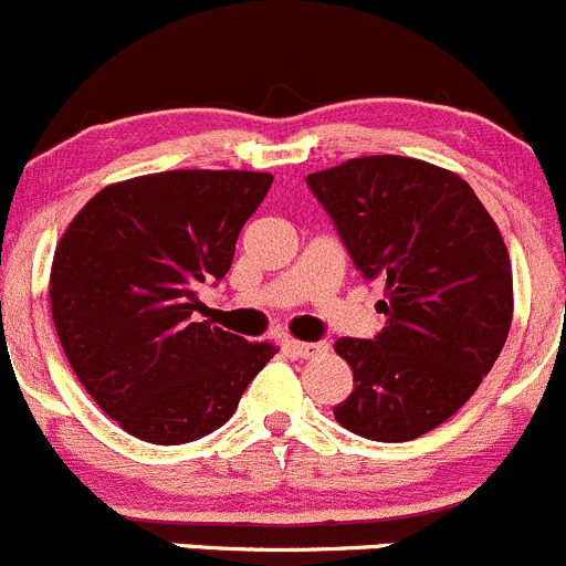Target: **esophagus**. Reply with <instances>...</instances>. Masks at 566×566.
Instances as JSON below:
<instances>
[{
    "label": "esophagus",
    "instance_id": "34e87169",
    "mask_svg": "<svg viewBox=\"0 0 566 566\" xmlns=\"http://www.w3.org/2000/svg\"><path fill=\"white\" fill-rule=\"evenodd\" d=\"M285 352L294 354V357H318V354L326 352V343H305V340H285Z\"/></svg>",
    "mask_w": 566,
    "mask_h": 566
}]
</instances>
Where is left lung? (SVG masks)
Returning <instances> with one entry per match:
<instances>
[{
	"label": "left lung",
	"instance_id": "left-lung-1",
	"mask_svg": "<svg viewBox=\"0 0 566 566\" xmlns=\"http://www.w3.org/2000/svg\"><path fill=\"white\" fill-rule=\"evenodd\" d=\"M307 188L365 281H387L384 329L335 343L354 370L335 419L370 441L417 439L476 392L504 348V240L469 182L413 157H354L307 174Z\"/></svg>",
	"mask_w": 566,
	"mask_h": 566
}]
</instances>
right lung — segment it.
<instances>
[{
  "instance_id": "1",
  "label": "right lung",
  "mask_w": 566,
  "mask_h": 566,
  "mask_svg": "<svg viewBox=\"0 0 566 566\" xmlns=\"http://www.w3.org/2000/svg\"><path fill=\"white\" fill-rule=\"evenodd\" d=\"M272 188L255 171H163L108 185L67 226L51 266L56 335L97 406L149 444L223 428L277 354L196 322L237 237Z\"/></svg>"
}]
</instances>
